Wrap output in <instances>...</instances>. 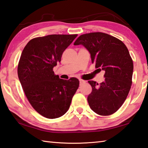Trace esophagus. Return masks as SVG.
<instances>
[{
  "mask_svg": "<svg viewBox=\"0 0 148 148\" xmlns=\"http://www.w3.org/2000/svg\"><path fill=\"white\" fill-rule=\"evenodd\" d=\"M85 82L84 81H83V80L82 79H79V83H80V85H82V84H84Z\"/></svg>",
  "mask_w": 148,
  "mask_h": 148,
  "instance_id": "esophagus-1",
  "label": "esophagus"
}]
</instances>
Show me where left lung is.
<instances>
[{"label": "left lung", "instance_id": "1", "mask_svg": "<svg viewBox=\"0 0 148 148\" xmlns=\"http://www.w3.org/2000/svg\"><path fill=\"white\" fill-rule=\"evenodd\" d=\"M74 45H83L95 67L105 71L101 83L88 81L92 87L87 98L90 107L101 116L112 114L123 105L131 89L133 62L127 48L118 38L103 32L82 34Z\"/></svg>", "mask_w": 148, "mask_h": 148}]
</instances>
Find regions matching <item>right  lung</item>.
Returning a JSON list of instances; mask_svg holds the SVG:
<instances>
[{
	"mask_svg": "<svg viewBox=\"0 0 148 148\" xmlns=\"http://www.w3.org/2000/svg\"><path fill=\"white\" fill-rule=\"evenodd\" d=\"M77 34H52L34 38L25 47L17 67L23 91L36 111L47 118L63 116L70 107L79 81L54 75L53 67Z\"/></svg>",
	"mask_w": 148,
	"mask_h": 148,
	"instance_id": "obj_1",
	"label": "right lung"
}]
</instances>
